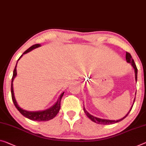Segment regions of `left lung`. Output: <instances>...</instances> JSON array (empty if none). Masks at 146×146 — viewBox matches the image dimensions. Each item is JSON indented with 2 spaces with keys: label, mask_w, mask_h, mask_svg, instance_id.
<instances>
[{
  "label": "left lung",
  "mask_w": 146,
  "mask_h": 146,
  "mask_svg": "<svg viewBox=\"0 0 146 146\" xmlns=\"http://www.w3.org/2000/svg\"><path fill=\"white\" fill-rule=\"evenodd\" d=\"M126 60H127V62H129V63H131L132 64V66H133V68H134V71H135V78H136V81H137V73H138V69H137V67H136L135 63H134V61L133 58H132V56L130 54L129 52H126ZM134 100H135V98H134ZM132 108H133V106H132L131 110H130L128 112L127 114L124 117H123L122 119H119L117 121H114V120H108V119H100V118H97V117H94V116L91 115V114H89L88 112H87L86 109H85V108L84 106V112L86 113V115L88 117L89 119L91 121H93V122H95L96 123H98V124H100V125H110V124H113V123H117L119 121H122L123 119H125V117H127L128 115V114L129 113V112L131 111L132 110Z\"/></svg>",
  "instance_id": "left-lung-1"
}]
</instances>
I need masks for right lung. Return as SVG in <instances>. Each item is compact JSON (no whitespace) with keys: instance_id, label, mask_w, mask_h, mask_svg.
<instances>
[{"instance_id":"right-lung-1","label":"right lung","mask_w":146,"mask_h":146,"mask_svg":"<svg viewBox=\"0 0 146 146\" xmlns=\"http://www.w3.org/2000/svg\"><path fill=\"white\" fill-rule=\"evenodd\" d=\"M40 46V45L37 44H35L30 47L29 49H27L25 52L23 53V54H25V53L29 52V51H31L33 49L36 48ZM21 55V57L19 58V59L22 57ZM19 59L17 60L18 61ZM16 66H17V64L15 66L14 70H13V76L12 78V84H11V93H12V98L13 100V104H14L16 108L18 110V111L21 113L22 115L25 117L29 119L33 120V121H49L53 119V117H55L57 114L58 113V112L59 111L60 108V100H61V98L62 97V96L64 95V92L62 93L61 95H60L59 99H58L57 102L55 103V104L54 106H53L50 108H49L48 110H46L45 111H25L24 110L21 109V108L19 107L18 105H17L16 100L15 99L14 97V95H13V81L14 78L17 75V72H16Z\"/></svg>"}]
</instances>
